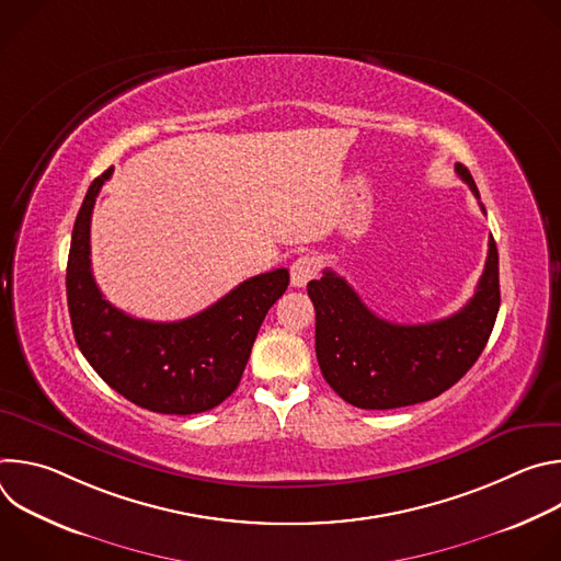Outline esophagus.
I'll use <instances>...</instances> for the list:
<instances>
[{
    "label": "esophagus",
    "mask_w": 561,
    "mask_h": 561,
    "mask_svg": "<svg viewBox=\"0 0 561 561\" xmlns=\"http://www.w3.org/2000/svg\"><path fill=\"white\" fill-rule=\"evenodd\" d=\"M317 275V260L312 255H301L290 264V284L295 288L306 286Z\"/></svg>",
    "instance_id": "1"
}]
</instances>
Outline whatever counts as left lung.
<instances>
[{"mask_svg":"<svg viewBox=\"0 0 561 561\" xmlns=\"http://www.w3.org/2000/svg\"><path fill=\"white\" fill-rule=\"evenodd\" d=\"M455 171L479 199L470 171L461 164H455ZM308 297L317 319V362L342 399L366 411L428 402L468 373L493 333L500 310L495 239H489L486 266L474 295L461 310L437 322L392 324L329 268L322 279L308 282Z\"/></svg>","mask_w":561,"mask_h":561,"instance_id":"left-lung-1","label":"left lung"}]
</instances>
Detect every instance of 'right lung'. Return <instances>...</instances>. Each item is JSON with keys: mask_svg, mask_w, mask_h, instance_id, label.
Returning <instances> with one entry per match:
<instances>
[{"mask_svg": "<svg viewBox=\"0 0 561 561\" xmlns=\"http://www.w3.org/2000/svg\"><path fill=\"white\" fill-rule=\"evenodd\" d=\"M113 169L77 213L66 266L75 342L95 373L128 402L162 415H193L234 392L268 308L288 288V271L262 273L182 322H146L115 308L91 271V215Z\"/></svg>", "mask_w": 561, "mask_h": 561, "instance_id": "obj_1", "label": "right lung"}]
</instances>
